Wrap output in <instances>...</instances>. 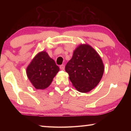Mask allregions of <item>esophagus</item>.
I'll return each mask as SVG.
<instances>
[{"label":"esophagus","instance_id":"esophagus-1","mask_svg":"<svg viewBox=\"0 0 131 131\" xmlns=\"http://www.w3.org/2000/svg\"><path fill=\"white\" fill-rule=\"evenodd\" d=\"M59 68H60V69L62 70H65V65H61L60 66H59Z\"/></svg>","mask_w":131,"mask_h":131}]
</instances>
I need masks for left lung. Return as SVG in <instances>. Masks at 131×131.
<instances>
[{"instance_id":"8db88e82","label":"left lung","mask_w":131,"mask_h":131,"mask_svg":"<svg viewBox=\"0 0 131 131\" xmlns=\"http://www.w3.org/2000/svg\"><path fill=\"white\" fill-rule=\"evenodd\" d=\"M66 72L76 89L88 92L96 87L102 77L104 65L101 58L88 44L79 46L65 66Z\"/></svg>"}]
</instances>
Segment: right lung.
<instances>
[{"label":"right lung","mask_w":131,"mask_h":131,"mask_svg":"<svg viewBox=\"0 0 131 131\" xmlns=\"http://www.w3.org/2000/svg\"><path fill=\"white\" fill-rule=\"evenodd\" d=\"M59 68L45 51L36 55L26 69V73L32 85L36 89L47 88Z\"/></svg>","instance_id":"add662e5"}]
</instances>
